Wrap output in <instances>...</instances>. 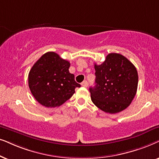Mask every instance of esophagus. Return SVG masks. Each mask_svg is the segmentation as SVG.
<instances>
[{"label":"esophagus","mask_w":159,"mask_h":159,"mask_svg":"<svg viewBox=\"0 0 159 159\" xmlns=\"http://www.w3.org/2000/svg\"><path fill=\"white\" fill-rule=\"evenodd\" d=\"M81 86H84V87H87V86H88V82L86 81H84L81 83Z\"/></svg>","instance_id":"obj_1"}]
</instances>
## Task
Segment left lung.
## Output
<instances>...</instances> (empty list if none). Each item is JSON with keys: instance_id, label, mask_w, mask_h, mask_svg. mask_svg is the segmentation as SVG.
Returning a JSON list of instances; mask_svg holds the SVG:
<instances>
[{"instance_id": "8db88e82", "label": "left lung", "mask_w": 159, "mask_h": 159, "mask_svg": "<svg viewBox=\"0 0 159 159\" xmlns=\"http://www.w3.org/2000/svg\"><path fill=\"white\" fill-rule=\"evenodd\" d=\"M94 69L96 85L89 88L93 103L111 114L125 110L137 93L138 74L134 65L123 55L111 53L102 64H94Z\"/></svg>"}]
</instances>
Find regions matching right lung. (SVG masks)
Listing matches in <instances>:
<instances>
[{
    "label": "right lung",
    "instance_id": "add662e5",
    "mask_svg": "<svg viewBox=\"0 0 159 159\" xmlns=\"http://www.w3.org/2000/svg\"><path fill=\"white\" fill-rule=\"evenodd\" d=\"M70 62L57 53L42 55L30 70L28 84L30 92L40 104L46 107H59L75 93L81 85L69 72Z\"/></svg>",
    "mask_w": 159,
    "mask_h": 159
}]
</instances>
